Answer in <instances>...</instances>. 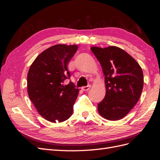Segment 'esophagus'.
<instances>
[{"label":"esophagus","instance_id":"1","mask_svg":"<svg viewBox=\"0 0 160 160\" xmlns=\"http://www.w3.org/2000/svg\"><path fill=\"white\" fill-rule=\"evenodd\" d=\"M91 88V85H87V86H84V87H82L81 89H82V91H88Z\"/></svg>","mask_w":160,"mask_h":160}]
</instances>
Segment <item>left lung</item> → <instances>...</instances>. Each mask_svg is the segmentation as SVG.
<instances>
[{
	"label": "left lung",
	"mask_w": 160,
	"mask_h": 160,
	"mask_svg": "<svg viewBox=\"0 0 160 160\" xmlns=\"http://www.w3.org/2000/svg\"><path fill=\"white\" fill-rule=\"evenodd\" d=\"M99 61L106 84V95L98 104L100 115L108 120H118L127 115L140 99L144 76L137 61L115 46L91 47Z\"/></svg>",
	"instance_id": "obj_1"
}]
</instances>
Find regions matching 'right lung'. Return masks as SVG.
<instances>
[{
	"label": "right lung",
	"instance_id": "1",
	"mask_svg": "<svg viewBox=\"0 0 160 160\" xmlns=\"http://www.w3.org/2000/svg\"><path fill=\"white\" fill-rule=\"evenodd\" d=\"M76 45H56L37 56L28 74V93L39 114L52 122H61L73 113L79 89L70 82L64 85L71 73L67 68L78 50Z\"/></svg>",
	"mask_w": 160,
	"mask_h": 160
}]
</instances>
